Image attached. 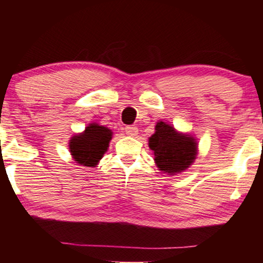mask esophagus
<instances>
[{
    "label": "esophagus",
    "mask_w": 263,
    "mask_h": 263,
    "mask_svg": "<svg viewBox=\"0 0 263 263\" xmlns=\"http://www.w3.org/2000/svg\"><path fill=\"white\" fill-rule=\"evenodd\" d=\"M124 130H125V134L129 135V136H133V138H134V136L138 135L139 129L136 128V125H128V127H125Z\"/></svg>",
    "instance_id": "1"
}]
</instances>
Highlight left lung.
I'll use <instances>...</instances> for the list:
<instances>
[{
  "label": "left lung",
  "mask_w": 263,
  "mask_h": 263,
  "mask_svg": "<svg viewBox=\"0 0 263 263\" xmlns=\"http://www.w3.org/2000/svg\"><path fill=\"white\" fill-rule=\"evenodd\" d=\"M149 148L154 151V160L159 170L176 174L189 167L196 156V142L188 135H181L164 122L156 125L149 138Z\"/></svg>",
  "instance_id": "obj_1"
}]
</instances>
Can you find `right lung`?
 I'll list each match as a JSON object with an SVG mask.
<instances>
[{
    "mask_svg": "<svg viewBox=\"0 0 263 263\" xmlns=\"http://www.w3.org/2000/svg\"><path fill=\"white\" fill-rule=\"evenodd\" d=\"M112 136L110 129L96 123L89 124L80 135L71 138L69 148L77 163L95 166L106 152Z\"/></svg>",
    "mask_w": 263,
    "mask_h": 263,
    "instance_id": "right-lung-1",
    "label": "right lung"
}]
</instances>
